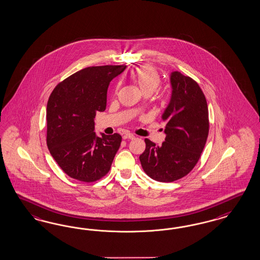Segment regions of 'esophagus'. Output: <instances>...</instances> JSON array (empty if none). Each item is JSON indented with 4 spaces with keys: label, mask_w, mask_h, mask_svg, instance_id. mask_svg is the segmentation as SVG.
Masks as SVG:
<instances>
[{
    "label": "esophagus",
    "mask_w": 260,
    "mask_h": 260,
    "mask_svg": "<svg viewBox=\"0 0 260 260\" xmlns=\"http://www.w3.org/2000/svg\"><path fill=\"white\" fill-rule=\"evenodd\" d=\"M135 138V136H134V134H126L125 135H123V139H134Z\"/></svg>",
    "instance_id": "1"
}]
</instances>
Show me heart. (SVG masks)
<instances>
[{
    "label": "heart",
    "instance_id": "b5f03b06",
    "mask_svg": "<svg viewBox=\"0 0 260 260\" xmlns=\"http://www.w3.org/2000/svg\"><path fill=\"white\" fill-rule=\"evenodd\" d=\"M131 78L145 95L151 94L161 82L157 70L150 64H143L136 68L132 72Z\"/></svg>",
    "mask_w": 260,
    "mask_h": 260
}]
</instances>
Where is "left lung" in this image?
Instances as JSON below:
<instances>
[{"label":"left lung","instance_id":"1","mask_svg":"<svg viewBox=\"0 0 260 260\" xmlns=\"http://www.w3.org/2000/svg\"><path fill=\"white\" fill-rule=\"evenodd\" d=\"M171 84L172 98L162 115L165 141L159 147L146 138V150L139 156L144 172L159 182L178 180L194 168L210 126L207 101L197 82L173 71Z\"/></svg>","mask_w":260,"mask_h":260}]
</instances>
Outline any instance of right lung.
<instances>
[{"label": "right lung", "mask_w": 260, "mask_h": 260, "mask_svg": "<svg viewBox=\"0 0 260 260\" xmlns=\"http://www.w3.org/2000/svg\"><path fill=\"white\" fill-rule=\"evenodd\" d=\"M126 66L88 67L60 82L47 106V145L56 163L79 181H97L110 172L121 145L118 134L96 136L94 118L107 106L110 81Z\"/></svg>", "instance_id": "1"}]
</instances>
